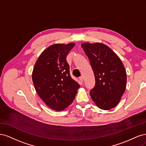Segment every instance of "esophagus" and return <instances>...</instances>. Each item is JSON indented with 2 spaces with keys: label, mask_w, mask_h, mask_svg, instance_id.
Instances as JSON below:
<instances>
[{
  "label": "esophagus",
  "mask_w": 146,
  "mask_h": 146,
  "mask_svg": "<svg viewBox=\"0 0 146 146\" xmlns=\"http://www.w3.org/2000/svg\"><path fill=\"white\" fill-rule=\"evenodd\" d=\"M79 79H80V80L82 82H83V76H81V77H79Z\"/></svg>",
  "instance_id": "34e87169"
}]
</instances>
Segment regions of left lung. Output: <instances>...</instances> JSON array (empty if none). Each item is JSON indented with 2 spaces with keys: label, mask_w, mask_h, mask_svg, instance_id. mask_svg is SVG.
Returning <instances> with one entry per match:
<instances>
[{
  "label": "left lung",
  "mask_w": 146,
  "mask_h": 146,
  "mask_svg": "<svg viewBox=\"0 0 146 146\" xmlns=\"http://www.w3.org/2000/svg\"><path fill=\"white\" fill-rule=\"evenodd\" d=\"M82 47L89 58L96 84L90 96L98 107L108 110L116 107L125 91L127 74L121 59L102 43H83Z\"/></svg>",
  "instance_id": "obj_1"
}]
</instances>
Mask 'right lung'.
<instances>
[{
  "label": "right lung",
  "mask_w": 146,
  "mask_h": 146,
  "mask_svg": "<svg viewBox=\"0 0 146 146\" xmlns=\"http://www.w3.org/2000/svg\"><path fill=\"white\" fill-rule=\"evenodd\" d=\"M75 46L55 44L39 56L32 73L37 94L48 107L61 111L71 104L80 85L70 76L66 56Z\"/></svg>",
  "instance_id": "1"
}]
</instances>
